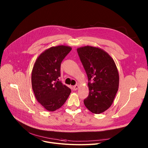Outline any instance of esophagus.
Returning a JSON list of instances; mask_svg holds the SVG:
<instances>
[{
  "instance_id": "1",
  "label": "esophagus",
  "mask_w": 148,
  "mask_h": 148,
  "mask_svg": "<svg viewBox=\"0 0 148 148\" xmlns=\"http://www.w3.org/2000/svg\"><path fill=\"white\" fill-rule=\"evenodd\" d=\"M78 88H79V86L78 85H75V86H73V89H74V90H77L78 89Z\"/></svg>"
}]
</instances>
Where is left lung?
Instances as JSON below:
<instances>
[{"instance_id":"8db88e82","label":"left lung","mask_w":148,"mask_h":148,"mask_svg":"<svg viewBox=\"0 0 148 148\" xmlns=\"http://www.w3.org/2000/svg\"><path fill=\"white\" fill-rule=\"evenodd\" d=\"M87 73L89 94L84 100L86 108L99 114L107 110L118 90L119 74L112 58L100 48L84 46L77 49Z\"/></svg>"}]
</instances>
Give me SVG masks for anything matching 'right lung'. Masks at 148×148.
Segmentation results:
<instances>
[{
	"label": "right lung",
	"instance_id": "1",
	"mask_svg": "<svg viewBox=\"0 0 148 148\" xmlns=\"http://www.w3.org/2000/svg\"><path fill=\"white\" fill-rule=\"evenodd\" d=\"M71 49L63 45L51 47L42 53L34 63L32 88L37 101L49 111L62 106L71 93V89L58 80L61 63Z\"/></svg>",
	"mask_w": 148,
	"mask_h": 148
}]
</instances>
